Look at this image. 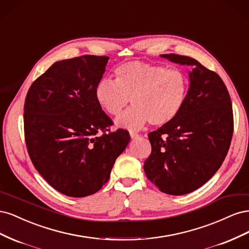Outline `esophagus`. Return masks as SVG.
<instances>
[{
    "label": "esophagus",
    "mask_w": 249,
    "mask_h": 249,
    "mask_svg": "<svg viewBox=\"0 0 249 249\" xmlns=\"http://www.w3.org/2000/svg\"><path fill=\"white\" fill-rule=\"evenodd\" d=\"M130 136H131L132 139H136V138L139 137V134L136 133V132H134V131H130Z\"/></svg>",
    "instance_id": "34e87169"
}]
</instances>
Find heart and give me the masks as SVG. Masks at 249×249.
Segmentation results:
<instances>
[{"label": "heart", "instance_id": "obj_1", "mask_svg": "<svg viewBox=\"0 0 249 249\" xmlns=\"http://www.w3.org/2000/svg\"><path fill=\"white\" fill-rule=\"evenodd\" d=\"M114 74L115 82L97 83L94 96L111 116L119 115L131 100L134 107L116 119L119 126L138 130L148 122L155 126L167 124L185 106L189 81L180 70L132 61L118 66Z\"/></svg>", "mask_w": 249, "mask_h": 249}]
</instances>
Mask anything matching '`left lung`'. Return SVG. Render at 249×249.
I'll use <instances>...</instances> for the list:
<instances>
[{
	"instance_id": "left-lung-1",
	"label": "left lung",
	"mask_w": 249,
	"mask_h": 249,
	"mask_svg": "<svg viewBox=\"0 0 249 249\" xmlns=\"http://www.w3.org/2000/svg\"><path fill=\"white\" fill-rule=\"evenodd\" d=\"M161 56L192 66L189 91L177 118L148 133L152 154L143 168L160 191L183 195L206 184L227 157L233 132L231 101L222 79L197 60Z\"/></svg>"
}]
</instances>
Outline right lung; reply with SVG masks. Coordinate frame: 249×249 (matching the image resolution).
Here are the masks:
<instances>
[{"label":"right lung","instance_id":"obj_1","mask_svg":"<svg viewBox=\"0 0 249 249\" xmlns=\"http://www.w3.org/2000/svg\"><path fill=\"white\" fill-rule=\"evenodd\" d=\"M108 60L84 55L58 61L32 83L26 96L30 159L54 189L71 197L102 189L131 139L126 130L108 129L113 122L95 100Z\"/></svg>","mask_w":249,"mask_h":249}]
</instances>
